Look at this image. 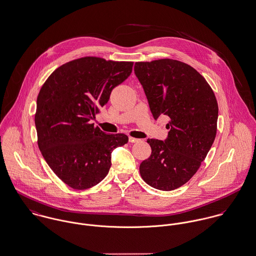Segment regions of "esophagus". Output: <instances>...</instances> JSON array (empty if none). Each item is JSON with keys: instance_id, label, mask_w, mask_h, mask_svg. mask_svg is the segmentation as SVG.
<instances>
[{"instance_id": "1", "label": "esophagus", "mask_w": 256, "mask_h": 256, "mask_svg": "<svg viewBox=\"0 0 256 256\" xmlns=\"http://www.w3.org/2000/svg\"><path fill=\"white\" fill-rule=\"evenodd\" d=\"M140 140L137 139V138H134V137H129V142H139Z\"/></svg>"}]
</instances>
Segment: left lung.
<instances>
[{
    "instance_id": "1",
    "label": "left lung",
    "mask_w": 256,
    "mask_h": 256,
    "mask_svg": "<svg viewBox=\"0 0 256 256\" xmlns=\"http://www.w3.org/2000/svg\"><path fill=\"white\" fill-rule=\"evenodd\" d=\"M134 71L154 118H170L166 139L146 140L152 154L140 174L148 185L172 190L186 184L206 158L216 137L218 104L204 76L182 62H140Z\"/></svg>"
}]
</instances>
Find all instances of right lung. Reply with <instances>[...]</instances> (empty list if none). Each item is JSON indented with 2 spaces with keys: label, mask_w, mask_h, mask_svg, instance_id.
Wrapping results in <instances>:
<instances>
[{
  "label": "right lung",
  "mask_w": 256,
  "mask_h": 256,
  "mask_svg": "<svg viewBox=\"0 0 256 256\" xmlns=\"http://www.w3.org/2000/svg\"><path fill=\"white\" fill-rule=\"evenodd\" d=\"M132 68V62L85 56L56 68L42 86L35 114L38 146L70 188L98 184L110 171L112 150L128 142L125 134H106L90 121Z\"/></svg>",
  "instance_id": "1"
}]
</instances>
